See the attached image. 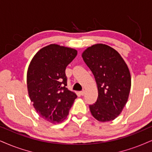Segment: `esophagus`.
<instances>
[{"label": "esophagus", "instance_id": "34e87169", "mask_svg": "<svg viewBox=\"0 0 152 152\" xmlns=\"http://www.w3.org/2000/svg\"><path fill=\"white\" fill-rule=\"evenodd\" d=\"M85 94V90H83V91H80V94H81L82 96H83V95Z\"/></svg>", "mask_w": 152, "mask_h": 152}]
</instances>
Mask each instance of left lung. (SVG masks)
I'll return each mask as SVG.
<instances>
[{"mask_svg": "<svg viewBox=\"0 0 152 152\" xmlns=\"http://www.w3.org/2000/svg\"><path fill=\"white\" fill-rule=\"evenodd\" d=\"M98 87L96 102L89 105L91 115L99 122L113 121L125 107L131 88L130 70L117 50L108 45L94 44L82 53Z\"/></svg>", "mask_w": 152, "mask_h": 152, "instance_id": "8db88e82", "label": "left lung"}]
</instances>
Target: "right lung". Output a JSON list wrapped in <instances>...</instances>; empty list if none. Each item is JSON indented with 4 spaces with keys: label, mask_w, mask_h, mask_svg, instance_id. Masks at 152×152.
<instances>
[{
    "label": "right lung",
    "mask_w": 152,
    "mask_h": 152,
    "mask_svg": "<svg viewBox=\"0 0 152 152\" xmlns=\"http://www.w3.org/2000/svg\"><path fill=\"white\" fill-rule=\"evenodd\" d=\"M74 48L52 44L41 48L29 63L27 85L29 99L42 118L56 124L68 115L76 94L67 86L65 69L76 57Z\"/></svg>",
    "instance_id": "right-lung-1"
}]
</instances>
